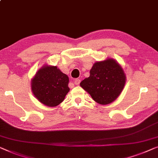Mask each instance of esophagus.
I'll list each match as a JSON object with an SVG mask.
<instances>
[{
	"mask_svg": "<svg viewBox=\"0 0 158 158\" xmlns=\"http://www.w3.org/2000/svg\"><path fill=\"white\" fill-rule=\"evenodd\" d=\"M74 84H76V85H79V83H80V79H76L74 80Z\"/></svg>",
	"mask_w": 158,
	"mask_h": 158,
	"instance_id": "esophagus-1",
	"label": "esophagus"
}]
</instances>
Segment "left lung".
I'll return each instance as SVG.
<instances>
[{"mask_svg": "<svg viewBox=\"0 0 158 158\" xmlns=\"http://www.w3.org/2000/svg\"><path fill=\"white\" fill-rule=\"evenodd\" d=\"M126 81L123 69L113 59L97 61L90 70L88 78L80 86L100 104H109L121 94Z\"/></svg>", "mask_w": 158, "mask_h": 158, "instance_id": "left-lung-1", "label": "left lung"}]
</instances>
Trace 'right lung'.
Returning a JSON list of instances; mask_svg holds the SVG:
<instances>
[{
	"instance_id": "1",
	"label": "right lung",
	"mask_w": 158,
	"mask_h": 158,
	"mask_svg": "<svg viewBox=\"0 0 158 158\" xmlns=\"http://www.w3.org/2000/svg\"><path fill=\"white\" fill-rule=\"evenodd\" d=\"M69 77L57 66L44 65L31 80V90L38 100L48 106H56L69 92Z\"/></svg>"
}]
</instances>
